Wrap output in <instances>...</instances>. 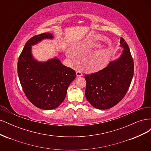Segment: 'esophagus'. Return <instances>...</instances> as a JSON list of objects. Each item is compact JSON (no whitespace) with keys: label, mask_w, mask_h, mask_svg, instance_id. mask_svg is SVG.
I'll list each match as a JSON object with an SVG mask.
<instances>
[{"label":"esophagus","mask_w":151,"mask_h":151,"mask_svg":"<svg viewBox=\"0 0 151 151\" xmlns=\"http://www.w3.org/2000/svg\"><path fill=\"white\" fill-rule=\"evenodd\" d=\"M76 75H77V77H81V76H83V74H82V72H81V71L77 70V71L76 72Z\"/></svg>","instance_id":"obj_1"}]
</instances>
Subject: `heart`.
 <instances>
[{"label":"heart","mask_w":151,"mask_h":151,"mask_svg":"<svg viewBox=\"0 0 151 151\" xmlns=\"http://www.w3.org/2000/svg\"><path fill=\"white\" fill-rule=\"evenodd\" d=\"M68 57L70 58H74V55L71 52H69ZM109 57H110V53L108 50L103 48L98 50L89 59V63L92 69L96 71L104 68L107 64Z\"/></svg>","instance_id":"obj_1"}]
</instances>
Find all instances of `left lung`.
<instances>
[{"label":"left lung","mask_w":151,"mask_h":151,"mask_svg":"<svg viewBox=\"0 0 151 151\" xmlns=\"http://www.w3.org/2000/svg\"><path fill=\"white\" fill-rule=\"evenodd\" d=\"M120 43L124 50L119 58L101 70L84 76L86 99L97 109H106L119 103L133 78L134 63L129 45L122 37Z\"/></svg>","instance_id":"obj_1"}]
</instances>
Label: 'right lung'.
I'll return each instance as SVG.
<instances>
[{"label": "right lung", "instance_id": "obj_1", "mask_svg": "<svg viewBox=\"0 0 151 151\" xmlns=\"http://www.w3.org/2000/svg\"><path fill=\"white\" fill-rule=\"evenodd\" d=\"M53 38L45 33L36 35L25 44L17 62V73L26 96L35 106L43 109L57 108L65 99L67 90L76 77L75 70L63 65L55 57L46 62L36 61L31 46L43 39Z\"/></svg>", "mask_w": 151, "mask_h": 151}]
</instances>
